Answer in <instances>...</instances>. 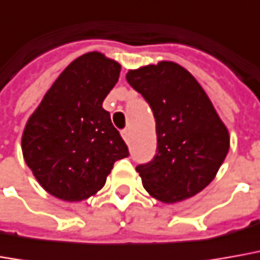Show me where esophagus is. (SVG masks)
<instances>
[{"instance_id": "34e87169", "label": "esophagus", "mask_w": 260, "mask_h": 260, "mask_svg": "<svg viewBox=\"0 0 260 260\" xmlns=\"http://www.w3.org/2000/svg\"><path fill=\"white\" fill-rule=\"evenodd\" d=\"M122 138H123V139H125V142H129L131 131L129 129H123L122 131Z\"/></svg>"}]
</instances>
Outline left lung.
Segmentation results:
<instances>
[{"label":"left lung","mask_w":260,"mask_h":260,"mask_svg":"<svg viewBox=\"0 0 260 260\" xmlns=\"http://www.w3.org/2000/svg\"><path fill=\"white\" fill-rule=\"evenodd\" d=\"M126 81L149 104L156 122V155L137 167L144 188L165 204L197 195L229 151L226 126L208 95L185 68L167 61L129 71Z\"/></svg>","instance_id":"8db88e82"}]
</instances>
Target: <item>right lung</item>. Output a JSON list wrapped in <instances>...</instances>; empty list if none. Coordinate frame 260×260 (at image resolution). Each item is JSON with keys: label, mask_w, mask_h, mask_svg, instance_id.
Listing matches in <instances>:
<instances>
[{"label": "right lung", "mask_w": 260, "mask_h": 260, "mask_svg": "<svg viewBox=\"0 0 260 260\" xmlns=\"http://www.w3.org/2000/svg\"><path fill=\"white\" fill-rule=\"evenodd\" d=\"M121 65L100 52L79 56L45 93L26 122L22 153L51 195L77 202L105 185L116 160L129 156L102 102Z\"/></svg>", "instance_id": "obj_1"}]
</instances>
